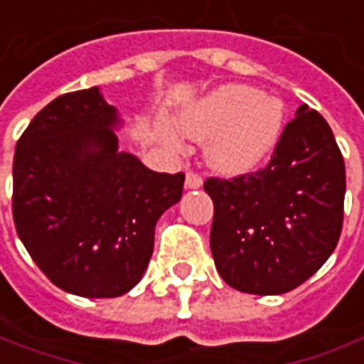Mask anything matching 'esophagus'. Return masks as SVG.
I'll return each instance as SVG.
<instances>
[{
  "label": "esophagus",
  "instance_id": "34e87169",
  "mask_svg": "<svg viewBox=\"0 0 364 364\" xmlns=\"http://www.w3.org/2000/svg\"><path fill=\"white\" fill-rule=\"evenodd\" d=\"M203 185V179L197 173L189 171L185 175V189H199Z\"/></svg>",
  "mask_w": 364,
  "mask_h": 364
}]
</instances>
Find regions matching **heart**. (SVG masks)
<instances>
[{
  "instance_id": "heart-1",
  "label": "heart",
  "mask_w": 364,
  "mask_h": 364,
  "mask_svg": "<svg viewBox=\"0 0 364 364\" xmlns=\"http://www.w3.org/2000/svg\"><path fill=\"white\" fill-rule=\"evenodd\" d=\"M285 109L277 97L247 85H223L207 93L179 117L191 139L205 141V159L215 171H253L273 153L283 133ZM167 147L179 149L173 129L163 131Z\"/></svg>"
}]
</instances>
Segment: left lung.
Listing matches in <instances>:
<instances>
[{"label":"left lung","instance_id":"obj_1","mask_svg":"<svg viewBox=\"0 0 364 364\" xmlns=\"http://www.w3.org/2000/svg\"><path fill=\"white\" fill-rule=\"evenodd\" d=\"M211 253L229 287L281 295L315 275L343 229L345 161L315 109L301 105L265 169L233 179L209 177Z\"/></svg>","mask_w":364,"mask_h":364}]
</instances>
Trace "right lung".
<instances>
[{"label": "right lung", "instance_id": "obj_1", "mask_svg": "<svg viewBox=\"0 0 364 364\" xmlns=\"http://www.w3.org/2000/svg\"><path fill=\"white\" fill-rule=\"evenodd\" d=\"M121 119L99 87L53 99L14 157V221L46 277L71 295H125L149 265L155 225L181 199L183 173L119 151Z\"/></svg>", "mask_w": 364, "mask_h": 364}]
</instances>
